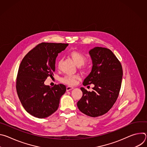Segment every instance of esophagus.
Listing matches in <instances>:
<instances>
[{
	"label": "esophagus",
	"instance_id": "34e87169",
	"mask_svg": "<svg viewBox=\"0 0 147 147\" xmlns=\"http://www.w3.org/2000/svg\"><path fill=\"white\" fill-rule=\"evenodd\" d=\"M73 88H74L73 87H71V86H67V87H66V91H69L73 90Z\"/></svg>",
	"mask_w": 147,
	"mask_h": 147
}]
</instances>
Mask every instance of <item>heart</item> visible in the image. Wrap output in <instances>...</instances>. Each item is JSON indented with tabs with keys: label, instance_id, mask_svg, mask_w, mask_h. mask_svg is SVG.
<instances>
[{
	"label": "heart",
	"instance_id": "obj_1",
	"mask_svg": "<svg viewBox=\"0 0 147 147\" xmlns=\"http://www.w3.org/2000/svg\"><path fill=\"white\" fill-rule=\"evenodd\" d=\"M69 56L71 58V59L74 61V63L78 66L80 67L84 65L85 62L86 61V57L82 53H80L77 51H72L69 53ZM61 60H60L58 62V66L59 67L61 64ZM79 79V77L78 76H68L63 78L61 80V81L67 84L69 86H73L76 84L77 81Z\"/></svg>",
	"mask_w": 147,
	"mask_h": 147
}]
</instances>
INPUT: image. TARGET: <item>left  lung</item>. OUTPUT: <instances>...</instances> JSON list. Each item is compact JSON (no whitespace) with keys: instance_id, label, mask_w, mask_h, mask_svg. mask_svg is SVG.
<instances>
[{"instance_id":"1","label":"left lung","mask_w":147,"mask_h":147,"mask_svg":"<svg viewBox=\"0 0 147 147\" xmlns=\"http://www.w3.org/2000/svg\"><path fill=\"white\" fill-rule=\"evenodd\" d=\"M92 67L83 82L84 86L93 84L92 92L84 88L77 102L79 110L95 117L107 113L117 100L121 88L123 69L120 62L109 49L95 47L90 51Z\"/></svg>"}]
</instances>
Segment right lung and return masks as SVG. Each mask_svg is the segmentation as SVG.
I'll use <instances>...</instances> for the list:
<instances>
[{"label": "right lung", "instance_id": "obj_1", "mask_svg": "<svg viewBox=\"0 0 147 147\" xmlns=\"http://www.w3.org/2000/svg\"><path fill=\"white\" fill-rule=\"evenodd\" d=\"M68 45L42 42L30 51L21 62L16 80L17 92L25 110L35 117L45 118L55 112L61 96L66 91L65 85L50 87L44 82L55 71L58 53Z\"/></svg>", "mask_w": 147, "mask_h": 147}]
</instances>
